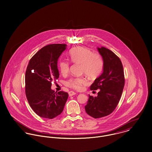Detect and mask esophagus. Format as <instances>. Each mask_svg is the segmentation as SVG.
<instances>
[{
    "instance_id": "esophagus-1",
    "label": "esophagus",
    "mask_w": 152,
    "mask_h": 152,
    "mask_svg": "<svg viewBox=\"0 0 152 152\" xmlns=\"http://www.w3.org/2000/svg\"><path fill=\"white\" fill-rule=\"evenodd\" d=\"M75 94H76V93H75V92H74V91H69V96H74V95H75Z\"/></svg>"
}]
</instances>
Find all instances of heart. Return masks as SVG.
<instances>
[{
  "instance_id": "1",
  "label": "heart",
  "mask_w": 152,
  "mask_h": 152,
  "mask_svg": "<svg viewBox=\"0 0 152 152\" xmlns=\"http://www.w3.org/2000/svg\"><path fill=\"white\" fill-rule=\"evenodd\" d=\"M69 58L71 62L81 64V71L90 78L97 77L102 71L104 63L101 56L96 53H92L89 49L78 47L72 48L69 52ZM59 69L63 75H67L69 72V63L68 61H61ZM88 83L87 80L83 77H75L70 79L67 85L76 90H80L83 85Z\"/></svg>"
}]
</instances>
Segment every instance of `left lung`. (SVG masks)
Wrapping results in <instances>:
<instances>
[{"instance_id":"1","label":"left lung","mask_w":152,"mask_h":152,"mask_svg":"<svg viewBox=\"0 0 152 152\" xmlns=\"http://www.w3.org/2000/svg\"><path fill=\"white\" fill-rule=\"evenodd\" d=\"M104 63L101 75L91 86V90L100 89L98 95H89L86 112L96 119L107 116L116 108L124 86L123 67L120 59L112 51L103 47H97Z\"/></svg>"}]
</instances>
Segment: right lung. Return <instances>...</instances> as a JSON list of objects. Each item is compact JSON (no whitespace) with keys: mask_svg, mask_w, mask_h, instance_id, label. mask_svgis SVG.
Wrapping results in <instances>:
<instances>
[{"mask_svg":"<svg viewBox=\"0 0 152 152\" xmlns=\"http://www.w3.org/2000/svg\"><path fill=\"white\" fill-rule=\"evenodd\" d=\"M66 44H50L38 51L29 61L25 73V93L28 102L39 116L53 119L63 111L69 94L51 89L58 79V61Z\"/></svg>","mask_w":152,"mask_h":152,"instance_id":"right-lung-1","label":"right lung"}]
</instances>
